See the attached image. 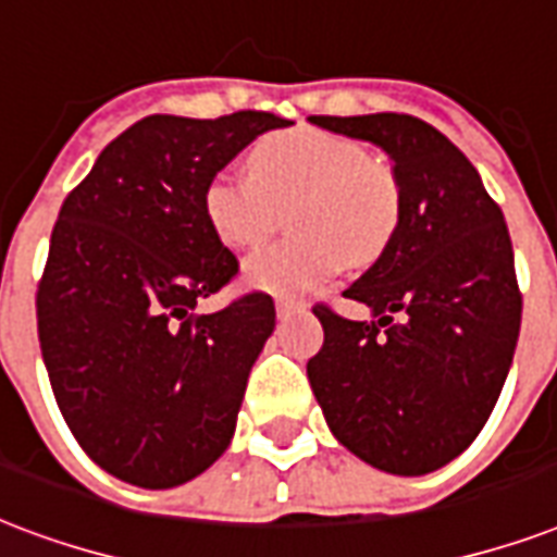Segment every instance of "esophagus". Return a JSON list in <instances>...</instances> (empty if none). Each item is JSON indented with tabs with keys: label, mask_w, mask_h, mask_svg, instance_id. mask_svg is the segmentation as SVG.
I'll return each mask as SVG.
<instances>
[{
	"label": "esophagus",
	"mask_w": 557,
	"mask_h": 557,
	"mask_svg": "<svg viewBox=\"0 0 557 557\" xmlns=\"http://www.w3.org/2000/svg\"><path fill=\"white\" fill-rule=\"evenodd\" d=\"M274 307H277V315H292V312H304L307 304H304V300H295V297H277Z\"/></svg>",
	"instance_id": "34e87169"
}]
</instances>
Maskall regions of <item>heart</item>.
<instances>
[{"mask_svg": "<svg viewBox=\"0 0 557 557\" xmlns=\"http://www.w3.org/2000/svg\"><path fill=\"white\" fill-rule=\"evenodd\" d=\"M253 175L222 169L203 186V219L227 248L260 245L288 210L292 239L245 262L248 286L304 295L385 253L400 227L403 189L392 165L321 127H292L253 148Z\"/></svg>", "mask_w": 557, "mask_h": 557, "instance_id": "1", "label": "heart"}]
</instances>
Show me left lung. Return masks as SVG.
I'll use <instances>...</instances> for the list:
<instances>
[{
  "mask_svg": "<svg viewBox=\"0 0 557 557\" xmlns=\"http://www.w3.org/2000/svg\"><path fill=\"white\" fill-rule=\"evenodd\" d=\"M392 157L403 215L380 260L345 288L373 312H312L307 364L326 426L354 456L423 476L461 456L491 418L515 359L523 297L499 203L438 127L406 113L309 116Z\"/></svg>",
  "mask_w": 557,
  "mask_h": 557,
  "instance_id": "1",
  "label": "left lung"
}]
</instances>
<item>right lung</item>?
I'll return each instance as SVG.
<instances>
[{"label":"right lung","instance_id":"right-lung-1","mask_svg":"<svg viewBox=\"0 0 557 557\" xmlns=\"http://www.w3.org/2000/svg\"><path fill=\"white\" fill-rule=\"evenodd\" d=\"M286 125L262 110L154 113L66 195L37 286V335L66 426L110 476L184 485L231 444L274 300L250 292L195 312L239 271L203 219V186Z\"/></svg>","mask_w":557,"mask_h":557}]
</instances>
